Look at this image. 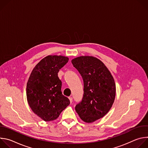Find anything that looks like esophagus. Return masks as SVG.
<instances>
[{
  "label": "esophagus",
  "mask_w": 148,
  "mask_h": 148,
  "mask_svg": "<svg viewBox=\"0 0 148 148\" xmlns=\"http://www.w3.org/2000/svg\"><path fill=\"white\" fill-rule=\"evenodd\" d=\"M69 99H70V102H71V103H72V102H73V98H72L71 97H69Z\"/></svg>",
  "instance_id": "esophagus-1"
}]
</instances>
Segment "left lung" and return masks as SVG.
<instances>
[{"label": "left lung", "mask_w": 148, "mask_h": 148, "mask_svg": "<svg viewBox=\"0 0 148 148\" xmlns=\"http://www.w3.org/2000/svg\"><path fill=\"white\" fill-rule=\"evenodd\" d=\"M84 81V95L75 111L85 122L91 123L106 115L114 103L116 87L110 71L99 59L80 56L71 60Z\"/></svg>", "instance_id": "left-lung-1"}]
</instances>
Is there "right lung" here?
Returning <instances> with one entry per match:
<instances>
[{
    "label": "right lung",
    "mask_w": 148,
    "mask_h": 148,
    "mask_svg": "<svg viewBox=\"0 0 148 148\" xmlns=\"http://www.w3.org/2000/svg\"><path fill=\"white\" fill-rule=\"evenodd\" d=\"M69 58L62 56H48L33 69L27 83L26 96L33 112L49 122L56 119L70 102L61 90L62 82L58 73Z\"/></svg>",
    "instance_id": "add662e5"
}]
</instances>
